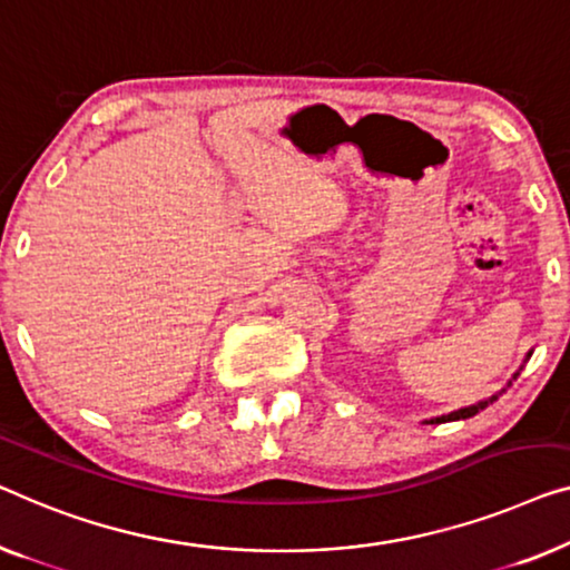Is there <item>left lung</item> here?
<instances>
[{
  "label": "left lung",
  "mask_w": 570,
  "mask_h": 570,
  "mask_svg": "<svg viewBox=\"0 0 570 570\" xmlns=\"http://www.w3.org/2000/svg\"><path fill=\"white\" fill-rule=\"evenodd\" d=\"M519 375V373H517ZM517 375H514V381H517ZM511 385V383H509ZM499 399V393L497 395H491L489 401H481V403H475V406H468V409H460V411H452V414H448V416H440V419H432V422L429 424H444V422H458V419H470V416H475L478 411H483L485 406H489V403H493Z\"/></svg>",
  "instance_id": "obj_1"
}]
</instances>
